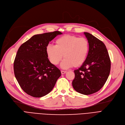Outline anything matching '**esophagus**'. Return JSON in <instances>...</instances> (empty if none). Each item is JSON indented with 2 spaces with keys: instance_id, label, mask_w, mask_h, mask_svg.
I'll return each instance as SVG.
<instances>
[{
  "instance_id": "obj_1",
  "label": "esophagus",
  "mask_w": 125,
  "mask_h": 125,
  "mask_svg": "<svg viewBox=\"0 0 125 125\" xmlns=\"http://www.w3.org/2000/svg\"><path fill=\"white\" fill-rule=\"evenodd\" d=\"M66 72H67L66 71H64V70H61V73H62V74H65Z\"/></svg>"
}]
</instances>
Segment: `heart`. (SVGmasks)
<instances>
[{
  "mask_svg": "<svg viewBox=\"0 0 125 125\" xmlns=\"http://www.w3.org/2000/svg\"><path fill=\"white\" fill-rule=\"evenodd\" d=\"M56 45L48 44L46 47L47 56L50 62L57 65L61 61V66L67 69L73 66L78 67L83 64L88 56L89 43L85 38L65 35L56 40Z\"/></svg>",
  "mask_w": 125,
  "mask_h": 125,
  "instance_id": "1",
  "label": "heart"
}]
</instances>
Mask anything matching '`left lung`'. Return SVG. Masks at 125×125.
Returning a JSON list of instances; mask_svg holds the SVG:
<instances>
[{
    "label": "left lung",
    "mask_w": 125,
    "mask_h": 125,
    "mask_svg": "<svg viewBox=\"0 0 125 125\" xmlns=\"http://www.w3.org/2000/svg\"><path fill=\"white\" fill-rule=\"evenodd\" d=\"M89 43V51L85 62L74 70L72 85L78 93L89 95L96 93L109 77L111 61L104 43L89 32H84Z\"/></svg>",
    "instance_id": "left-lung-1"
}]
</instances>
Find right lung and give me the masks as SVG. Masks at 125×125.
I'll use <instances>...</instances> for the list:
<instances>
[{
  "label": "right lung",
  "instance_id": "right-lung-1",
  "mask_svg": "<svg viewBox=\"0 0 125 125\" xmlns=\"http://www.w3.org/2000/svg\"><path fill=\"white\" fill-rule=\"evenodd\" d=\"M59 31L35 35L21 45L14 62L15 78L28 94L41 97L53 89L61 73L47 56L46 47Z\"/></svg>",
  "mask_w": 125,
  "mask_h": 125
}]
</instances>
